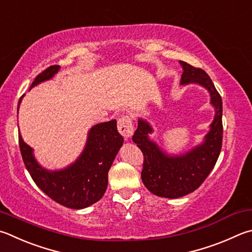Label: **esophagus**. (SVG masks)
Masks as SVG:
<instances>
[{"instance_id": "34e87169", "label": "esophagus", "mask_w": 252, "mask_h": 252, "mask_svg": "<svg viewBox=\"0 0 252 252\" xmlns=\"http://www.w3.org/2000/svg\"><path fill=\"white\" fill-rule=\"evenodd\" d=\"M118 130L125 139H130L134 133V127L129 116H123L118 121Z\"/></svg>"}]
</instances>
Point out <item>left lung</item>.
I'll return each mask as SVG.
<instances>
[{
    "label": "left lung",
    "mask_w": 252,
    "mask_h": 252,
    "mask_svg": "<svg viewBox=\"0 0 252 252\" xmlns=\"http://www.w3.org/2000/svg\"><path fill=\"white\" fill-rule=\"evenodd\" d=\"M183 68L181 85H198L208 91L215 109L214 120L202 143L181 154H168L150 138L153 127L139 118L132 140L144 155L142 182L151 193L165 198H178L193 193L202 185L216 164L222 142V101L210 77L200 68L180 61Z\"/></svg>",
    "instance_id": "obj_1"
}]
</instances>
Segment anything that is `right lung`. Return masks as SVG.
<instances>
[{
    "mask_svg": "<svg viewBox=\"0 0 252 252\" xmlns=\"http://www.w3.org/2000/svg\"><path fill=\"white\" fill-rule=\"evenodd\" d=\"M61 66H50L36 77L33 87L50 80ZM22 95L18 108L22 102ZM23 161L27 171L48 197L65 207L82 209L102 197L108 186V172L123 144L117 129V120L98 123L90 127L86 145L75 162L61 170H48L37 162L34 150L27 145L18 132Z\"/></svg>",
    "mask_w": 252,
    "mask_h": 252,
    "instance_id": "obj_1",
    "label": "right lung"
}]
</instances>
